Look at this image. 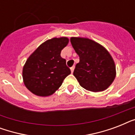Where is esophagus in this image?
I'll return each instance as SVG.
<instances>
[{"label": "esophagus", "instance_id": "esophagus-1", "mask_svg": "<svg viewBox=\"0 0 135 135\" xmlns=\"http://www.w3.org/2000/svg\"><path fill=\"white\" fill-rule=\"evenodd\" d=\"M74 69H75V66H73L71 67V69H71V74H73V72H74Z\"/></svg>", "mask_w": 135, "mask_h": 135}]
</instances>
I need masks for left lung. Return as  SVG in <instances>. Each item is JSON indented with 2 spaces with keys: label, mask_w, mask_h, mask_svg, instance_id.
<instances>
[{
  "label": "left lung",
  "mask_w": 135,
  "mask_h": 135,
  "mask_svg": "<svg viewBox=\"0 0 135 135\" xmlns=\"http://www.w3.org/2000/svg\"><path fill=\"white\" fill-rule=\"evenodd\" d=\"M71 43L80 58L74 76L85 90H107L116 76L115 62L104 47L88 38L71 37Z\"/></svg>",
  "instance_id": "1"
}]
</instances>
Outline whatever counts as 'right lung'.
<instances>
[{
	"instance_id": "right-lung-1",
	"label": "right lung",
	"mask_w": 135,
	"mask_h": 135,
	"mask_svg": "<svg viewBox=\"0 0 135 135\" xmlns=\"http://www.w3.org/2000/svg\"><path fill=\"white\" fill-rule=\"evenodd\" d=\"M69 41L67 37L49 39L28 57L23 67L22 77L25 86L33 94L52 95L71 74L66 60L60 55Z\"/></svg>"
}]
</instances>
